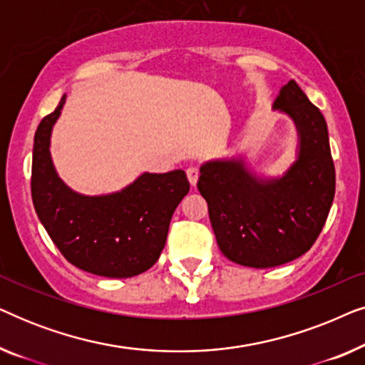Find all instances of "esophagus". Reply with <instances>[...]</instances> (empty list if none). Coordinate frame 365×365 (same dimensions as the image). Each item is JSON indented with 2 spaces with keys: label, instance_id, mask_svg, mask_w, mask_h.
Segmentation results:
<instances>
[{
  "label": "esophagus",
  "instance_id": "34e87169",
  "mask_svg": "<svg viewBox=\"0 0 365 365\" xmlns=\"http://www.w3.org/2000/svg\"><path fill=\"white\" fill-rule=\"evenodd\" d=\"M186 174H187L189 182H191V186H196V182H197V179H199V169L196 166H189L186 169Z\"/></svg>",
  "mask_w": 365,
  "mask_h": 365
}]
</instances>
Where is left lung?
<instances>
[{"label":"left lung","mask_w":365,"mask_h":365,"mask_svg":"<svg viewBox=\"0 0 365 365\" xmlns=\"http://www.w3.org/2000/svg\"><path fill=\"white\" fill-rule=\"evenodd\" d=\"M272 109L297 128V159L281 178L261 179L242 158L204 163L197 189L217 246L229 261L266 269L306 254L321 234L336 194L327 124L291 79Z\"/></svg>","instance_id":"1"}]
</instances>
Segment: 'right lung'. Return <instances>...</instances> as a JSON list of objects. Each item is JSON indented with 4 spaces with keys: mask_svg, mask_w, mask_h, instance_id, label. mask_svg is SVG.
Returning a JSON list of instances; mask_svg holds the SVG:
<instances>
[{
    "mask_svg": "<svg viewBox=\"0 0 365 365\" xmlns=\"http://www.w3.org/2000/svg\"><path fill=\"white\" fill-rule=\"evenodd\" d=\"M64 101L66 94L34 134L31 196L39 221L73 266L103 277L138 276L161 256L173 214L189 192L186 173H144L104 196L74 192L58 176L49 153Z\"/></svg>",
    "mask_w": 365,
    "mask_h": 365,
    "instance_id": "add662e5",
    "label": "right lung"
}]
</instances>
